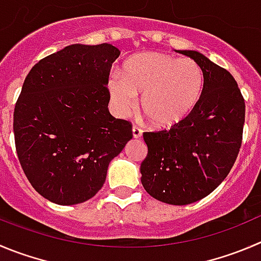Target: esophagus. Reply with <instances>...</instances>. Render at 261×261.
Returning a JSON list of instances; mask_svg holds the SVG:
<instances>
[{
    "label": "esophagus",
    "mask_w": 261,
    "mask_h": 261,
    "mask_svg": "<svg viewBox=\"0 0 261 261\" xmlns=\"http://www.w3.org/2000/svg\"><path fill=\"white\" fill-rule=\"evenodd\" d=\"M132 135L135 138H140L142 136V129L138 128V126H133L132 128Z\"/></svg>",
    "instance_id": "esophagus-1"
}]
</instances>
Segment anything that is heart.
I'll return each instance as SVG.
<instances>
[{
  "label": "heart",
  "mask_w": 261,
  "mask_h": 261,
  "mask_svg": "<svg viewBox=\"0 0 261 261\" xmlns=\"http://www.w3.org/2000/svg\"><path fill=\"white\" fill-rule=\"evenodd\" d=\"M205 75L192 59H177L160 52H143L128 59L123 74L111 73L108 82L111 105L119 116L138 106L153 126L173 128L191 115L200 102Z\"/></svg>",
  "instance_id": "heart-1"
}]
</instances>
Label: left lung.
I'll use <instances>...</instances> for the list:
<instances>
[{"label":"left lung","mask_w":261,"mask_h":261,"mask_svg":"<svg viewBox=\"0 0 261 261\" xmlns=\"http://www.w3.org/2000/svg\"><path fill=\"white\" fill-rule=\"evenodd\" d=\"M179 52L202 69V97L178 125L143 133L148 151L141 164L146 192L170 205L196 202L225 179L237 159L245 124V100L232 74L200 52Z\"/></svg>","instance_id":"8db88e82"}]
</instances>
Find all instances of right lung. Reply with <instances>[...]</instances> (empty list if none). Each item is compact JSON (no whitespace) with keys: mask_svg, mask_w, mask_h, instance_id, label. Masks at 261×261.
<instances>
[{"mask_svg":"<svg viewBox=\"0 0 261 261\" xmlns=\"http://www.w3.org/2000/svg\"><path fill=\"white\" fill-rule=\"evenodd\" d=\"M120 51L70 44L31 69L14 110L15 147L34 190L58 205L96 195L132 124L109 113L108 82Z\"/></svg>","mask_w":261,"mask_h":261,"instance_id":"obj_1","label":"right lung"}]
</instances>
